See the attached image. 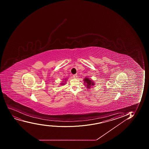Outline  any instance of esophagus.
I'll return each mask as SVG.
<instances>
[{
	"label": "esophagus",
	"mask_w": 149,
	"mask_h": 149,
	"mask_svg": "<svg viewBox=\"0 0 149 149\" xmlns=\"http://www.w3.org/2000/svg\"><path fill=\"white\" fill-rule=\"evenodd\" d=\"M74 78L76 79L77 78V75L76 74H75V75H73Z\"/></svg>",
	"instance_id": "obj_1"
}]
</instances>
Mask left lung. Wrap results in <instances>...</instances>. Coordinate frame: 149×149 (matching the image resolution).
I'll return each mask as SVG.
<instances>
[{
    "label": "left lung",
    "instance_id": "left-lung-1",
    "mask_svg": "<svg viewBox=\"0 0 149 149\" xmlns=\"http://www.w3.org/2000/svg\"><path fill=\"white\" fill-rule=\"evenodd\" d=\"M84 85L86 86L87 89H90L91 86H94V82H93V81L88 77H86L84 79Z\"/></svg>",
    "mask_w": 149,
    "mask_h": 149
}]
</instances>
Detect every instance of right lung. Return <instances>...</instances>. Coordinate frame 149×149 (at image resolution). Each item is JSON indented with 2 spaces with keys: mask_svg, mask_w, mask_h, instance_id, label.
<instances>
[{
  "mask_svg": "<svg viewBox=\"0 0 149 149\" xmlns=\"http://www.w3.org/2000/svg\"><path fill=\"white\" fill-rule=\"evenodd\" d=\"M67 79V78L65 79H63V81H65V82L63 81V83H62V84H61V85H62V86H63V85H64V84H65V83H66V80H67V79Z\"/></svg>",
  "mask_w": 149,
  "mask_h": 149,
  "instance_id": "add662e5",
  "label": "right lung"
}]
</instances>
